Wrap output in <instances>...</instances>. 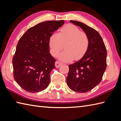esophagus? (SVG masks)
<instances>
[{"instance_id": "obj_1", "label": "esophagus", "mask_w": 121, "mask_h": 121, "mask_svg": "<svg viewBox=\"0 0 121 121\" xmlns=\"http://www.w3.org/2000/svg\"><path fill=\"white\" fill-rule=\"evenodd\" d=\"M61 65H62V63H61V62H59V61H56V62H55V66H56V68H59V66H61Z\"/></svg>"}]
</instances>
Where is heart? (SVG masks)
<instances>
[{
    "mask_svg": "<svg viewBox=\"0 0 121 121\" xmlns=\"http://www.w3.org/2000/svg\"><path fill=\"white\" fill-rule=\"evenodd\" d=\"M65 45V50L59 56V60L69 62L81 59L86 53L89 45L88 35L80 31L78 27L69 24L60 30L58 34L53 33L49 39V46L52 55L56 56Z\"/></svg>",
    "mask_w": 121,
    "mask_h": 121,
    "instance_id": "b5f03b06",
    "label": "heart"
}]
</instances>
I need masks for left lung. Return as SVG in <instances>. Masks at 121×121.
I'll return each instance as SVG.
<instances>
[{
	"mask_svg": "<svg viewBox=\"0 0 121 121\" xmlns=\"http://www.w3.org/2000/svg\"><path fill=\"white\" fill-rule=\"evenodd\" d=\"M70 22L80 27L87 34L89 45L80 60L69 65L67 84L72 91L86 92L91 91L101 82L107 68V50L99 33L92 27L78 21Z\"/></svg>",
	"mask_w": 121,
	"mask_h": 121,
	"instance_id": "8db88e82",
	"label": "left lung"
}]
</instances>
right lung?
<instances>
[{"label":"right lung","instance_id":"1","mask_svg":"<svg viewBox=\"0 0 121 121\" xmlns=\"http://www.w3.org/2000/svg\"><path fill=\"white\" fill-rule=\"evenodd\" d=\"M64 23L63 20L40 23L19 39L12 60L13 76L25 91L38 92L47 88L56 61L49 52V39Z\"/></svg>","mask_w":121,"mask_h":121}]
</instances>
